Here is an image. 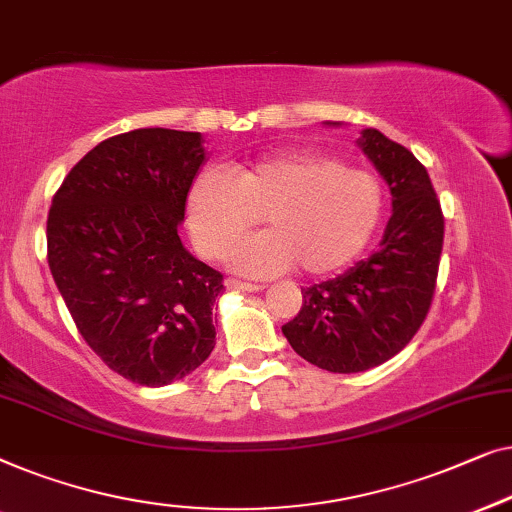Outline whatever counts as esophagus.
<instances>
[{
	"label": "esophagus",
	"mask_w": 512,
	"mask_h": 512,
	"mask_svg": "<svg viewBox=\"0 0 512 512\" xmlns=\"http://www.w3.org/2000/svg\"><path fill=\"white\" fill-rule=\"evenodd\" d=\"M229 290H241V292H259L264 290L262 285H255V283H243V280H236V278H229L225 283Z\"/></svg>",
	"instance_id": "obj_1"
}]
</instances>
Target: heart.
<instances>
[{"mask_svg":"<svg viewBox=\"0 0 512 512\" xmlns=\"http://www.w3.org/2000/svg\"><path fill=\"white\" fill-rule=\"evenodd\" d=\"M383 215V185L322 150L269 155L232 176L204 171L187 192V229L208 259H220L259 218L269 232L243 241L229 262L246 276L299 266L327 276L355 259Z\"/></svg>","mask_w":512,"mask_h":512,"instance_id":"1","label":"heart"}]
</instances>
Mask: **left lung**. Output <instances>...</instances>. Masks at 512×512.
<instances>
[{
	"label": "left lung",
	"mask_w": 512,
	"mask_h": 512,
	"mask_svg": "<svg viewBox=\"0 0 512 512\" xmlns=\"http://www.w3.org/2000/svg\"><path fill=\"white\" fill-rule=\"evenodd\" d=\"M357 146L392 194L383 241L338 278L304 287L301 311L283 325L294 352L331 373L369 371L406 348L429 313L443 250V213L427 169L373 127L362 129Z\"/></svg>",
	"instance_id": "1"
}]
</instances>
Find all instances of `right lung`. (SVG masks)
<instances>
[{
    "label": "right lung",
    "mask_w": 512,
    "mask_h": 512,
    "mask_svg": "<svg viewBox=\"0 0 512 512\" xmlns=\"http://www.w3.org/2000/svg\"><path fill=\"white\" fill-rule=\"evenodd\" d=\"M206 157L199 132L111 136L69 171L48 213V266L71 318L136 385H171L215 348L222 273L178 236Z\"/></svg>",
    "instance_id": "right-lung-1"
}]
</instances>
